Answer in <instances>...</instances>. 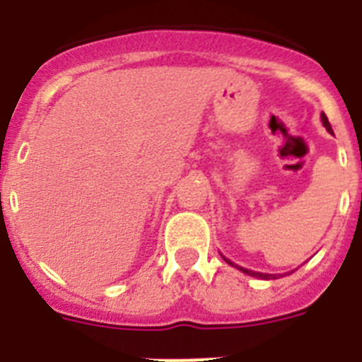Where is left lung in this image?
I'll return each mask as SVG.
<instances>
[{
	"instance_id": "1",
	"label": "left lung",
	"mask_w": 362,
	"mask_h": 362,
	"mask_svg": "<svg viewBox=\"0 0 362 362\" xmlns=\"http://www.w3.org/2000/svg\"><path fill=\"white\" fill-rule=\"evenodd\" d=\"M321 121H322V124H325L326 127V130H328V132H334V130H332V124L328 123V117H326V114L325 112H322L321 114ZM226 263L228 264H232L233 267V263L232 261H228V259H226ZM239 270L241 272H245V274H248V276H252V277H259V279H276L277 276H272V274H261V272H254V270H246V268H243V267H238Z\"/></svg>"
}]
</instances>
